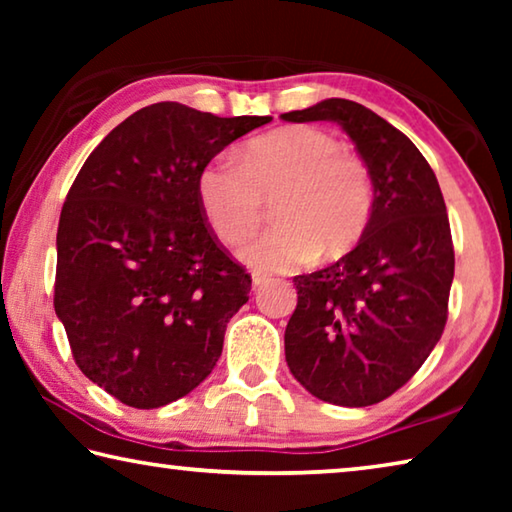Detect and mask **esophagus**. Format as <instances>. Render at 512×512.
Returning <instances> with one entry per match:
<instances>
[{"label":"esophagus","mask_w":512,"mask_h":512,"mask_svg":"<svg viewBox=\"0 0 512 512\" xmlns=\"http://www.w3.org/2000/svg\"><path fill=\"white\" fill-rule=\"evenodd\" d=\"M266 282H268V275L266 273H259V271L253 273V289H262Z\"/></svg>","instance_id":"34e87169"}]
</instances>
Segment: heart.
I'll list each match as a JSON object with an SVG mask.
<instances>
[{
    "label": "heart",
    "mask_w": 512,
    "mask_h": 512,
    "mask_svg": "<svg viewBox=\"0 0 512 512\" xmlns=\"http://www.w3.org/2000/svg\"><path fill=\"white\" fill-rule=\"evenodd\" d=\"M275 225L241 250L264 271H291L320 253L339 257L363 237L372 214L370 171L329 133L287 126L250 140L237 162L214 160L198 171L196 196L212 232L237 246L259 228L264 198Z\"/></svg>",
    "instance_id": "heart-1"
}]
</instances>
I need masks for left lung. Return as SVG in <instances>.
Returning a JSON list of instances; mask_svg holds the SVG:
<instances>
[{"label":"left lung","instance_id":"obj_1","mask_svg":"<svg viewBox=\"0 0 512 512\" xmlns=\"http://www.w3.org/2000/svg\"><path fill=\"white\" fill-rule=\"evenodd\" d=\"M284 121H334L372 180V214L339 262L296 275L284 332L289 370L318 400L370 406L402 388L443 336L454 244L436 173L409 137L348 99H325Z\"/></svg>","mask_w":512,"mask_h":512}]
</instances>
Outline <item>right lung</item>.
Instances as JSON below:
<instances>
[{
    "label": "right lung",
    "instance_id": "1",
    "mask_svg": "<svg viewBox=\"0 0 512 512\" xmlns=\"http://www.w3.org/2000/svg\"><path fill=\"white\" fill-rule=\"evenodd\" d=\"M268 121L153 103L103 137L69 189L56 235V316L76 366L119 402H176L219 361L250 275L207 228L196 178Z\"/></svg>",
    "mask_w": 512,
    "mask_h": 512
}]
</instances>
